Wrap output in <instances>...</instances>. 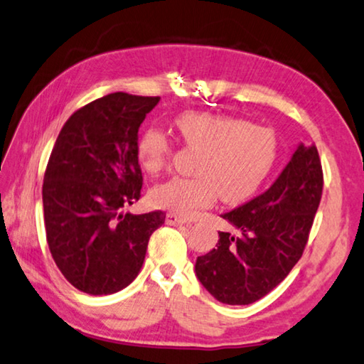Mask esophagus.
Returning a JSON list of instances; mask_svg holds the SVG:
<instances>
[{
	"instance_id": "34e87169",
	"label": "esophagus",
	"mask_w": 364,
	"mask_h": 364,
	"mask_svg": "<svg viewBox=\"0 0 364 364\" xmlns=\"http://www.w3.org/2000/svg\"><path fill=\"white\" fill-rule=\"evenodd\" d=\"M165 223L166 225H184V223H188V220L184 217L178 215V213H175V212H168L165 215Z\"/></svg>"
}]
</instances>
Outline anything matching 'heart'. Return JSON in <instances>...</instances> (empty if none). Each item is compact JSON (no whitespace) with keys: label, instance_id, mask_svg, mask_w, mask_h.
Segmentation results:
<instances>
[{"label":"heart","instance_id":"heart-1","mask_svg":"<svg viewBox=\"0 0 364 364\" xmlns=\"http://www.w3.org/2000/svg\"><path fill=\"white\" fill-rule=\"evenodd\" d=\"M181 139L199 151L191 178L175 176L152 189V203L188 215L220 198L236 204L251 198L267 180L279 159V137L270 128L230 114L186 112L176 117ZM137 161L151 175L168 164L171 142L149 128L137 142Z\"/></svg>","mask_w":364,"mask_h":364}]
</instances>
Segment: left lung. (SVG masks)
<instances>
[{
    "instance_id": "obj_1",
    "label": "left lung",
    "mask_w": 364,
    "mask_h": 364,
    "mask_svg": "<svg viewBox=\"0 0 364 364\" xmlns=\"http://www.w3.org/2000/svg\"><path fill=\"white\" fill-rule=\"evenodd\" d=\"M322 184L316 146L298 144L267 191L222 215L235 233L218 232L217 247L196 261L205 290L225 304H251L272 291L303 255Z\"/></svg>"
}]
</instances>
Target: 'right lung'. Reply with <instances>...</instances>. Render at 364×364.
Listing matches in <instances>:
<instances>
[{
	"label": "right lung",
	"mask_w": 364,
	"mask_h": 364,
	"mask_svg": "<svg viewBox=\"0 0 364 364\" xmlns=\"http://www.w3.org/2000/svg\"><path fill=\"white\" fill-rule=\"evenodd\" d=\"M160 97L114 92L71 114L43 178L51 256L66 280L89 295H112L142 267L165 213L123 212L141 198L137 131Z\"/></svg>",
	"instance_id": "right-lung-1"
}]
</instances>
